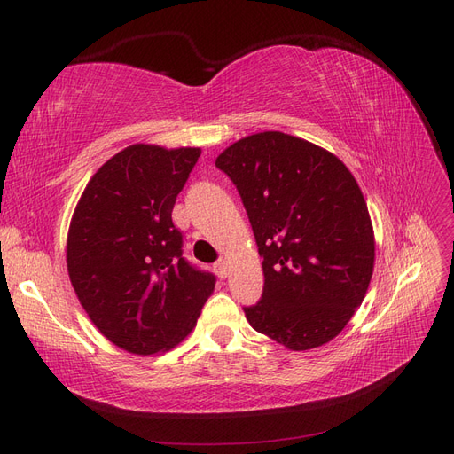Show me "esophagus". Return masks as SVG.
<instances>
[{"mask_svg":"<svg viewBox=\"0 0 454 454\" xmlns=\"http://www.w3.org/2000/svg\"><path fill=\"white\" fill-rule=\"evenodd\" d=\"M215 272L222 278H227L229 277V261L227 259H219L217 263H215Z\"/></svg>","mask_w":454,"mask_h":454,"instance_id":"obj_1","label":"esophagus"}]
</instances>
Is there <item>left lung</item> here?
<instances>
[{
  "label": "left lung",
  "mask_w": 454,
  "mask_h": 454,
  "mask_svg": "<svg viewBox=\"0 0 454 454\" xmlns=\"http://www.w3.org/2000/svg\"><path fill=\"white\" fill-rule=\"evenodd\" d=\"M237 185L263 257L265 287L244 309L255 332L290 350L335 339L362 305L375 265L367 202L337 155L278 130L215 159Z\"/></svg>",
  "instance_id": "8db88e82"
}]
</instances>
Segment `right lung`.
<instances>
[{"mask_svg":"<svg viewBox=\"0 0 454 454\" xmlns=\"http://www.w3.org/2000/svg\"><path fill=\"white\" fill-rule=\"evenodd\" d=\"M200 151L132 144L96 170L74 210L66 240L74 292L98 332L130 354L180 345L214 294L212 274L182 257L172 223Z\"/></svg>","mask_w":454,"mask_h":454,"instance_id":"obj_1","label":"right lung"}]
</instances>
